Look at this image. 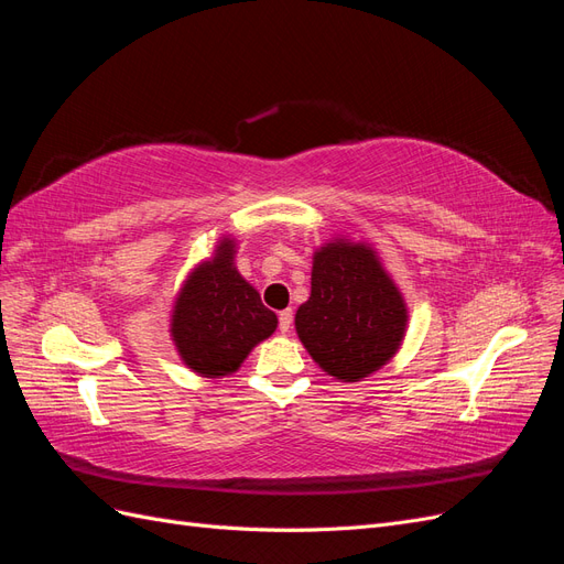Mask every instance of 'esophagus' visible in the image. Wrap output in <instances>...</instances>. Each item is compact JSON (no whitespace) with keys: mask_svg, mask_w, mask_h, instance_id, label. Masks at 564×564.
Instances as JSON below:
<instances>
[{"mask_svg":"<svg viewBox=\"0 0 564 564\" xmlns=\"http://www.w3.org/2000/svg\"><path fill=\"white\" fill-rule=\"evenodd\" d=\"M292 319H294L292 308H286V311L280 313V332L282 334H289V329H292Z\"/></svg>","mask_w":564,"mask_h":564,"instance_id":"esophagus-1","label":"esophagus"}]
</instances>
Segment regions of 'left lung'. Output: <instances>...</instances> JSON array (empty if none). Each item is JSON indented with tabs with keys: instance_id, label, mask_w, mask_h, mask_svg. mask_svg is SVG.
<instances>
[{
	"instance_id": "1",
	"label": "left lung",
	"mask_w": 564,
	"mask_h": 564,
	"mask_svg": "<svg viewBox=\"0 0 564 564\" xmlns=\"http://www.w3.org/2000/svg\"><path fill=\"white\" fill-rule=\"evenodd\" d=\"M294 324L322 371L357 383L398 355L409 308L377 249L334 235L313 251L311 296L299 305Z\"/></svg>"
}]
</instances>
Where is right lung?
<instances>
[{"label":"right lung","instance_id":"1","mask_svg":"<svg viewBox=\"0 0 564 564\" xmlns=\"http://www.w3.org/2000/svg\"><path fill=\"white\" fill-rule=\"evenodd\" d=\"M237 240L220 235L176 292L169 334L181 362L204 379H226L249 352L275 334L278 315L235 265Z\"/></svg>","mask_w":564,"mask_h":564}]
</instances>
